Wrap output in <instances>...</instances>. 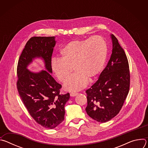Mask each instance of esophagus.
<instances>
[{"instance_id":"34e87169","label":"esophagus","mask_w":148,"mask_h":148,"mask_svg":"<svg viewBox=\"0 0 148 148\" xmlns=\"http://www.w3.org/2000/svg\"><path fill=\"white\" fill-rule=\"evenodd\" d=\"M78 94L77 93H75V92H71L70 93V96L71 97H75Z\"/></svg>"}]
</instances>
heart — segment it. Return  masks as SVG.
I'll return each mask as SVG.
<instances>
[{
	"mask_svg": "<svg viewBox=\"0 0 148 148\" xmlns=\"http://www.w3.org/2000/svg\"><path fill=\"white\" fill-rule=\"evenodd\" d=\"M60 58H54L51 69L57 79L65 82L74 75L64 87L70 91H78L93 81L103 68L107 56V46L100 36L71 41L61 49Z\"/></svg>",
	"mask_w": 148,
	"mask_h": 148,
	"instance_id": "1",
	"label": "heart"
}]
</instances>
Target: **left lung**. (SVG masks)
<instances>
[{
  "instance_id": "8db88e82",
  "label": "left lung",
  "mask_w": 148,
  "mask_h": 148,
  "mask_svg": "<svg viewBox=\"0 0 148 148\" xmlns=\"http://www.w3.org/2000/svg\"><path fill=\"white\" fill-rule=\"evenodd\" d=\"M112 51L108 64L97 82L87 90V114L99 122H106L121 110L130 87L128 61L114 34Z\"/></svg>"
}]
</instances>
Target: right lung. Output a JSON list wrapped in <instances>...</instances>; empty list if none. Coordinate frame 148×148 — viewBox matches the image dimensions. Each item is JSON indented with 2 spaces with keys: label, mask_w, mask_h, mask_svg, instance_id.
Masks as SVG:
<instances>
[{
  "label": "right lung",
  "mask_w": 148,
  "mask_h": 148,
  "mask_svg": "<svg viewBox=\"0 0 148 148\" xmlns=\"http://www.w3.org/2000/svg\"><path fill=\"white\" fill-rule=\"evenodd\" d=\"M55 37L30 38L17 64V88L19 95L32 117L40 125L53 129L64 119V106L70 94H60L61 85L51 76V56ZM36 58L45 62L46 71L33 73L27 69Z\"/></svg>",
  "instance_id": "add662e5"
}]
</instances>
